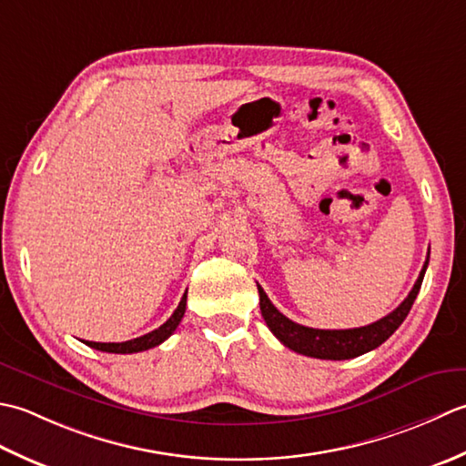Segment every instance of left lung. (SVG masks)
I'll return each instance as SVG.
<instances>
[{
  "instance_id": "1",
  "label": "left lung",
  "mask_w": 466,
  "mask_h": 466,
  "mask_svg": "<svg viewBox=\"0 0 466 466\" xmlns=\"http://www.w3.org/2000/svg\"><path fill=\"white\" fill-rule=\"evenodd\" d=\"M426 268H429V258H426L424 268L419 275V279H416L414 288L408 293V298L394 311H390L388 316L370 326L354 329H316L299 326L296 321L283 316V313L269 301L263 288L258 286L261 316L268 328L273 331V336L278 338L283 346H288L298 354L319 360H350L362 356L370 352V350L378 348L380 344H384V341L400 328V324L408 316V311L412 308L416 296H419Z\"/></svg>"
}]
</instances>
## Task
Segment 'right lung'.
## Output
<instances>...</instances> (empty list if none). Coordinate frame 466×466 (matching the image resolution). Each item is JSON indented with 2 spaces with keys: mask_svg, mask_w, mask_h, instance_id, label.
<instances>
[{
  "mask_svg": "<svg viewBox=\"0 0 466 466\" xmlns=\"http://www.w3.org/2000/svg\"><path fill=\"white\" fill-rule=\"evenodd\" d=\"M185 309H187V291L183 299L177 306V309L173 311V316H170L163 326L148 331V334L135 338V339H128V341H108V344H104V341H86V344L94 350H100V352H108V354H135V352H145V350L155 348L158 344H163V341L173 334L177 329V326L180 324V319L185 316Z\"/></svg>",
  "mask_w": 466,
  "mask_h": 466,
  "instance_id": "right-lung-1",
  "label": "right lung"
}]
</instances>
